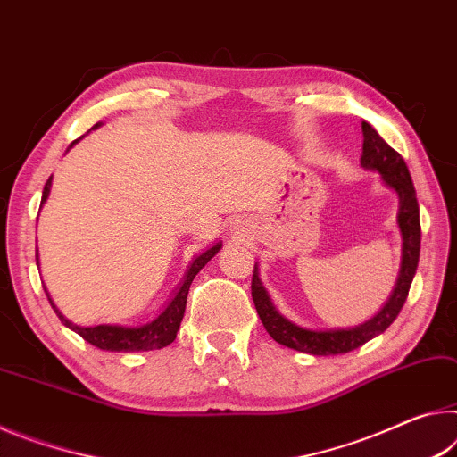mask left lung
Wrapping results in <instances>:
<instances>
[{"label": "left lung", "mask_w": 457, "mask_h": 457, "mask_svg": "<svg viewBox=\"0 0 457 457\" xmlns=\"http://www.w3.org/2000/svg\"><path fill=\"white\" fill-rule=\"evenodd\" d=\"M362 158L361 163L366 170H377L383 176L385 184L399 194L401 212H399V228L403 235V263L401 275L395 287L391 299L380 310L375 318L366 321L362 326L350 328V330H330V332H316L305 330L291 324L281 313L273 308L271 299H269L263 283L259 279L257 265L253 271L251 295L255 302V308L261 321H263L265 330L275 342L283 346L294 348L297 353H308L313 356H330V354H344L350 350L361 348L362 344L375 338L380 332H385L393 324L395 318L399 316L403 303L407 302L409 287L413 283L417 263H419V249H421V224H419V204L415 196V186L411 182V174L405 160L401 158L399 152L386 144L378 136L375 127L362 123Z\"/></svg>", "instance_id": "left-lung-1"}]
</instances>
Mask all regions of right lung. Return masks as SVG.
<instances>
[{"label":"right lung","instance_id":"right-lung-1","mask_svg":"<svg viewBox=\"0 0 457 457\" xmlns=\"http://www.w3.org/2000/svg\"><path fill=\"white\" fill-rule=\"evenodd\" d=\"M50 182H52V176L48 178L46 186H44L42 202L48 198ZM220 246H222L220 243L214 245L212 249H208L206 253H202L200 257L194 259V263L190 265V271H188V275H186V279L182 283V287H179V291L176 294V297L171 299V303L152 321V324H145L141 328H123V326H107V324L95 326V328H80L66 320L62 313L56 310V305L52 303V299L48 297L50 305L54 308L56 316L60 318V321H62L66 328H71V330L82 336V338H85L88 344H93V346L101 348V350H111V353H141V350L163 348L176 340V334L179 330V321H182V318H184L186 299H188L192 279L196 278V273L200 271V269L204 267L208 261L216 255V253H219ZM36 263H38V257H36Z\"/></svg>","mask_w":457,"mask_h":457}]
</instances>
